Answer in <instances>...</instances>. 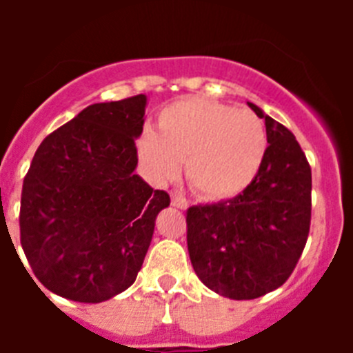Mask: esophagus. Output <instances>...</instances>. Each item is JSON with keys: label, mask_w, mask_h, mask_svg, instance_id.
<instances>
[{"label": "esophagus", "mask_w": 353, "mask_h": 353, "mask_svg": "<svg viewBox=\"0 0 353 353\" xmlns=\"http://www.w3.org/2000/svg\"><path fill=\"white\" fill-rule=\"evenodd\" d=\"M171 205L176 208H182L183 210V208L189 207V201L185 199V196L174 191V192H171Z\"/></svg>", "instance_id": "obj_1"}]
</instances>
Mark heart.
I'll use <instances>...</instances> for the list:
<instances>
[{"instance_id":"obj_1","label":"heart","mask_w":353,"mask_h":353,"mask_svg":"<svg viewBox=\"0 0 353 353\" xmlns=\"http://www.w3.org/2000/svg\"><path fill=\"white\" fill-rule=\"evenodd\" d=\"M136 148L150 179H174L179 162H185L192 191L221 201L239 196L256 176L267 152V132L249 109L196 97L162 109L157 132L143 130Z\"/></svg>"}]
</instances>
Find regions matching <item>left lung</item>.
<instances>
[{"instance_id":"left-lung-1","label":"left lung","mask_w":353,"mask_h":353,"mask_svg":"<svg viewBox=\"0 0 353 353\" xmlns=\"http://www.w3.org/2000/svg\"><path fill=\"white\" fill-rule=\"evenodd\" d=\"M267 152L239 196L187 210V249L205 286L233 301L258 299L292 276L311 224V168L295 136L258 105Z\"/></svg>"}]
</instances>
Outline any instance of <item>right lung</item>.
<instances>
[{
  "label": "right lung",
  "mask_w": 353,
  "mask_h": 353,
  "mask_svg": "<svg viewBox=\"0 0 353 353\" xmlns=\"http://www.w3.org/2000/svg\"><path fill=\"white\" fill-rule=\"evenodd\" d=\"M146 95L92 104L40 143L21 194V245L52 293L97 304L129 288L170 205L139 174Z\"/></svg>",
  "instance_id": "add662e5"
}]
</instances>
